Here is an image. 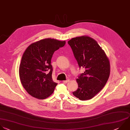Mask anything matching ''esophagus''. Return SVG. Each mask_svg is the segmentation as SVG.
<instances>
[{
  "instance_id": "1",
  "label": "esophagus",
  "mask_w": 130,
  "mask_h": 130,
  "mask_svg": "<svg viewBox=\"0 0 130 130\" xmlns=\"http://www.w3.org/2000/svg\"><path fill=\"white\" fill-rule=\"evenodd\" d=\"M68 82H69V79H67V80H63V82L64 83H68Z\"/></svg>"
}]
</instances>
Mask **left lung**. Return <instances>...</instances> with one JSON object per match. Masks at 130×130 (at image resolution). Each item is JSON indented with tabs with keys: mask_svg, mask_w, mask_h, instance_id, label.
<instances>
[{
	"mask_svg": "<svg viewBox=\"0 0 130 130\" xmlns=\"http://www.w3.org/2000/svg\"><path fill=\"white\" fill-rule=\"evenodd\" d=\"M68 43L79 67L85 69L76 79L78 88L72 93L81 101L90 100L103 88L109 78V60L96 41L89 36L72 38Z\"/></svg>",
	"mask_w": 130,
	"mask_h": 130,
	"instance_id": "left-lung-1",
	"label": "left lung"
}]
</instances>
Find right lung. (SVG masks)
I'll return each instance as SVG.
<instances>
[{"instance_id": "right-lung-1", "label": "right lung", "mask_w": 130, "mask_h": 130, "mask_svg": "<svg viewBox=\"0 0 130 130\" xmlns=\"http://www.w3.org/2000/svg\"><path fill=\"white\" fill-rule=\"evenodd\" d=\"M65 43L55 39H42L29 45L24 52L19 77L23 87L32 97L43 100L54 92L58 84L52 78L51 60L55 52Z\"/></svg>"}]
</instances>
